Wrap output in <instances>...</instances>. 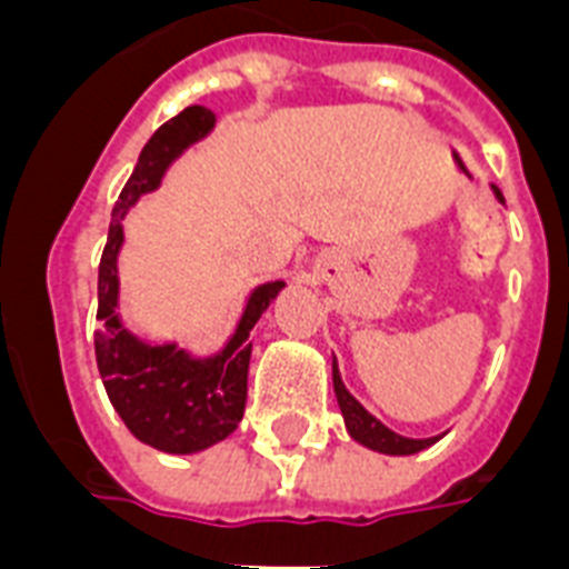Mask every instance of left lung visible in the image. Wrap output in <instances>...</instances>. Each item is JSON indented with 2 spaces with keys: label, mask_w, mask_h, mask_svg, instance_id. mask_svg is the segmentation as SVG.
<instances>
[{
  "label": "left lung",
  "mask_w": 569,
  "mask_h": 569,
  "mask_svg": "<svg viewBox=\"0 0 569 569\" xmlns=\"http://www.w3.org/2000/svg\"><path fill=\"white\" fill-rule=\"evenodd\" d=\"M496 197L502 200V191L496 189ZM333 392H337L339 410H342L348 433H351L357 442H363L366 449L383 451V455H416V451L428 449V446H433V442L440 440V437H431V440H407V437H398V433L389 431L387 425H380L372 413H366L363 405L348 392L342 378H339L337 360H333Z\"/></svg>",
  "instance_id": "obj_1"
}]
</instances>
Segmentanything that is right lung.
<instances>
[{
	"label": "right lung",
	"instance_id": "right-lung-1",
	"mask_svg": "<svg viewBox=\"0 0 569 569\" xmlns=\"http://www.w3.org/2000/svg\"><path fill=\"white\" fill-rule=\"evenodd\" d=\"M212 123V111L203 106H189L156 129L111 209L109 239L102 248L100 280H97L100 328L93 330V351L109 401L138 440L168 455L203 451L236 431L248 401L250 330L283 289L280 280L259 286L250 295L248 310L241 316L230 346L212 360H191L186 351H177L173 346H141L136 337H129L120 328L114 316V303H118L114 262L123 241V227H120L123 214L138 197L159 186L164 168L186 147L194 144L197 138H203Z\"/></svg>",
	"mask_w": 569,
	"mask_h": 569
}]
</instances>
